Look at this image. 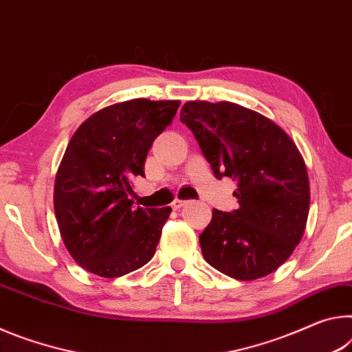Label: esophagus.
<instances>
[{
    "label": "esophagus",
    "mask_w": 352,
    "mask_h": 352,
    "mask_svg": "<svg viewBox=\"0 0 352 352\" xmlns=\"http://www.w3.org/2000/svg\"><path fill=\"white\" fill-rule=\"evenodd\" d=\"M186 203H187V201H184V199H175V201H173V203H171V207H173V209H175V210H177V209H181L182 206H186Z\"/></svg>",
    "instance_id": "1"
}]
</instances>
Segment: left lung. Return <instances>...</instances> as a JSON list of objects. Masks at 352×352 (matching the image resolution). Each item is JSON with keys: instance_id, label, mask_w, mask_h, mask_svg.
Returning a JSON list of instances; mask_svg holds the SVG:
<instances>
[{"instance_id": "8db88e82", "label": "left lung", "mask_w": 352, "mask_h": 352, "mask_svg": "<svg viewBox=\"0 0 352 352\" xmlns=\"http://www.w3.org/2000/svg\"><path fill=\"white\" fill-rule=\"evenodd\" d=\"M181 122L193 132L217 179L237 181L239 209H214L199 235L206 262L239 280L276 272L307 223L310 186L301 153L274 122L235 102L188 101Z\"/></svg>"}]
</instances>
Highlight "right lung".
I'll use <instances>...</instances> for the list:
<instances>
[{"label":"right lung","mask_w":352,"mask_h":352,"mask_svg":"<svg viewBox=\"0 0 352 352\" xmlns=\"http://www.w3.org/2000/svg\"><path fill=\"white\" fill-rule=\"evenodd\" d=\"M181 101L117 102L74 132L56 175L54 212L63 243L84 270L113 279L151 261L171 207H132V179L145 176L154 138Z\"/></svg>","instance_id":"add662e5"}]
</instances>
